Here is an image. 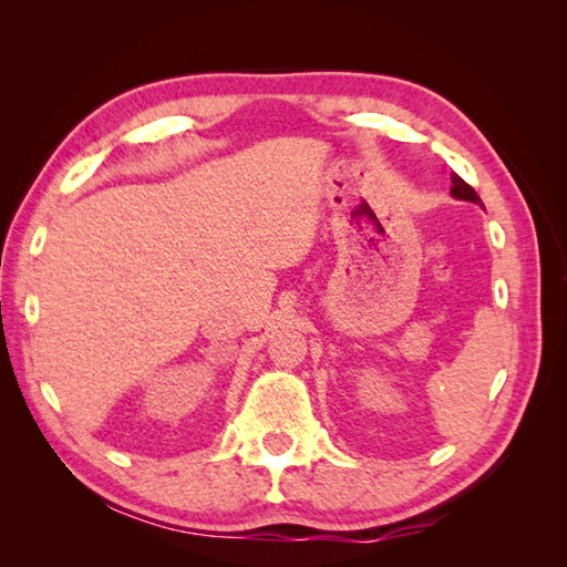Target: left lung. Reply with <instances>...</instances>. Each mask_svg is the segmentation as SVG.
Returning a JSON list of instances; mask_svg holds the SVG:
<instances>
[{
	"label": "left lung",
	"mask_w": 567,
	"mask_h": 567,
	"mask_svg": "<svg viewBox=\"0 0 567 567\" xmlns=\"http://www.w3.org/2000/svg\"><path fill=\"white\" fill-rule=\"evenodd\" d=\"M451 183H453V187H451V195L455 197V199H465V202H475V204H483L480 202V197H477V192L470 187L463 177H457L455 173L451 175Z\"/></svg>",
	"instance_id": "obj_1"
}]
</instances>
